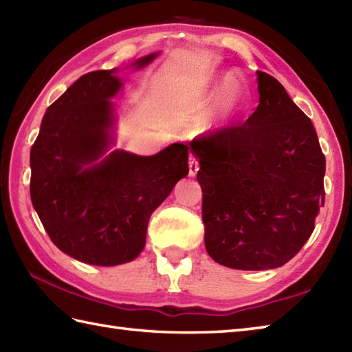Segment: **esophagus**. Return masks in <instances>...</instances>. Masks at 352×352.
Instances as JSON below:
<instances>
[{
	"label": "esophagus",
	"instance_id": "1",
	"mask_svg": "<svg viewBox=\"0 0 352 352\" xmlns=\"http://www.w3.org/2000/svg\"><path fill=\"white\" fill-rule=\"evenodd\" d=\"M198 169H199V164H198L197 159L193 155H190L189 157V175L195 177L198 174Z\"/></svg>",
	"mask_w": 352,
	"mask_h": 352
}]
</instances>
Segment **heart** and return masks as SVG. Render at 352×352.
<instances>
[{"label": "heart", "mask_w": 352, "mask_h": 352, "mask_svg": "<svg viewBox=\"0 0 352 352\" xmlns=\"http://www.w3.org/2000/svg\"><path fill=\"white\" fill-rule=\"evenodd\" d=\"M207 100L218 101V111L213 119V129H222L242 113L246 107L243 81L234 74L213 77L207 83Z\"/></svg>", "instance_id": "obj_1"}]
</instances>
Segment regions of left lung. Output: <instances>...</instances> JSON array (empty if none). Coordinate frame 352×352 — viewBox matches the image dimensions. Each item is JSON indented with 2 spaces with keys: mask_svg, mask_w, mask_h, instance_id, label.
<instances>
[{
  "mask_svg": "<svg viewBox=\"0 0 352 352\" xmlns=\"http://www.w3.org/2000/svg\"><path fill=\"white\" fill-rule=\"evenodd\" d=\"M260 104L243 125L193 139L206 250L241 271L275 269L309 241L324 207L325 155L310 119L257 71Z\"/></svg>",
  "mask_w": 352,
  "mask_h": 352,
  "instance_id": "8db88e82",
  "label": "left lung"
}]
</instances>
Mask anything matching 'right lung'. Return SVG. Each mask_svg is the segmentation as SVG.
Masks as SVG:
<instances>
[{"label":"right lung","instance_id":"add662e5","mask_svg":"<svg viewBox=\"0 0 352 352\" xmlns=\"http://www.w3.org/2000/svg\"><path fill=\"white\" fill-rule=\"evenodd\" d=\"M151 52L130 66L142 69ZM119 69L94 71L47 109L30 151V197L58 250L87 265L118 266L145 248L149 216L189 174V146L172 144L154 155L115 146L111 101Z\"/></svg>","mask_w":352,"mask_h":352}]
</instances>
